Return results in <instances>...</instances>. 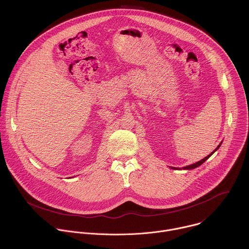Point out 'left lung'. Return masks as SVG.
Wrapping results in <instances>:
<instances>
[{"instance_id": "8db88e82", "label": "left lung", "mask_w": 249, "mask_h": 249, "mask_svg": "<svg viewBox=\"0 0 249 249\" xmlns=\"http://www.w3.org/2000/svg\"><path fill=\"white\" fill-rule=\"evenodd\" d=\"M220 144H221V142L217 145V147L213 150V152H212V153H210L208 156H206L205 158H203L202 160H200V161H198V162H196V163H195V164H192V165H189V166L184 167V168H183V170H193V169H195V168H197V167H198V166H200L201 164H203V163H204V162H205V161H206V160H207V159H208V158L213 154V152H214L215 150H217V149L219 148ZM171 168H172V169H174V170H180V168H174V167H171Z\"/></svg>"}]
</instances>
